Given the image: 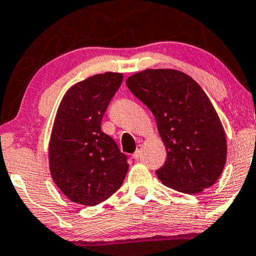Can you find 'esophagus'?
I'll list each match as a JSON object with an SVG mask.
<instances>
[{
    "label": "esophagus",
    "mask_w": 256,
    "mask_h": 256,
    "mask_svg": "<svg viewBox=\"0 0 256 256\" xmlns=\"http://www.w3.org/2000/svg\"><path fill=\"white\" fill-rule=\"evenodd\" d=\"M140 156H142V149H140V146H138V149H136V152L133 154V158H134V160H139L140 159Z\"/></svg>",
    "instance_id": "1"
}]
</instances>
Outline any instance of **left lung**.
Instances as JSON below:
<instances>
[{
    "label": "left lung",
    "instance_id": "8db88e82",
    "mask_svg": "<svg viewBox=\"0 0 256 256\" xmlns=\"http://www.w3.org/2000/svg\"><path fill=\"white\" fill-rule=\"evenodd\" d=\"M127 86L152 112L166 148L156 170L165 186L198 194L220 178L226 160V133L201 86L178 70L146 69L129 76Z\"/></svg>",
    "mask_w": 256,
    "mask_h": 256
}]
</instances>
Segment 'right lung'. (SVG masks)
Returning <instances> with one entry per match:
<instances>
[{
	"label": "right lung",
	"mask_w": 256,
	"mask_h": 256,
	"mask_svg": "<svg viewBox=\"0 0 256 256\" xmlns=\"http://www.w3.org/2000/svg\"><path fill=\"white\" fill-rule=\"evenodd\" d=\"M122 80L120 72L91 76L68 90L58 108L49 143L50 174L75 204H101L127 175V155L101 130L102 118Z\"/></svg>",
	"instance_id": "right-lung-1"
}]
</instances>
